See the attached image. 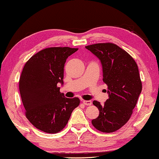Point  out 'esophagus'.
<instances>
[{"instance_id":"obj_1","label":"esophagus","mask_w":159,"mask_h":159,"mask_svg":"<svg viewBox=\"0 0 159 159\" xmlns=\"http://www.w3.org/2000/svg\"><path fill=\"white\" fill-rule=\"evenodd\" d=\"M82 102H83V104L84 105H86V106H90V105L92 104V102L91 101H87V100H84L82 101Z\"/></svg>"}]
</instances>
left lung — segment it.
Returning a JSON list of instances; mask_svg holds the SVG:
<instances>
[{
	"label": "left lung",
	"instance_id": "1",
	"mask_svg": "<svg viewBox=\"0 0 159 159\" xmlns=\"http://www.w3.org/2000/svg\"><path fill=\"white\" fill-rule=\"evenodd\" d=\"M85 48L101 61L103 81L109 93L103 105L97 101L93 102L99 115L92 124L102 132H114L129 121L142 92L137 64L126 51L112 43H98Z\"/></svg>",
	"mask_w": 159,
	"mask_h": 159
}]
</instances>
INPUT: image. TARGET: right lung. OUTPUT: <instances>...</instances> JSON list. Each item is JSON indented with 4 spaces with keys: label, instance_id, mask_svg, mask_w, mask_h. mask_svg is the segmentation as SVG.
I'll return each instance as SVG.
<instances>
[{
    "label": "right lung",
    "instance_id": "obj_1",
    "mask_svg": "<svg viewBox=\"0 0 159 159\" xmlns=\"http://www.w3.org/2000/svg\"><path fill=\"white\" fill-rule=\"evenodd\" d=\"M77 49L49 47L33 55L25 64L19 82L20 96L26 117L40 131H61L79 106V98L65 97L57 86L63 84L66 61Z\"/></svg>",
    "mask_w": 159,
    "mask_h": 159
}]
</instances>
